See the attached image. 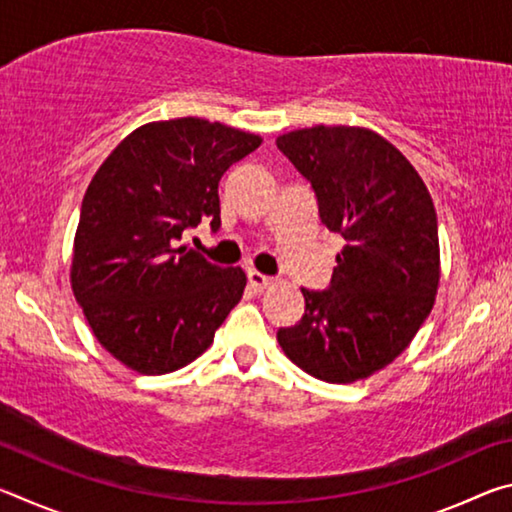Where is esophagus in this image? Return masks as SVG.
<instances>
[{"label":"esophagus","instance_id":"obj_1","mask_svg":"<svg viewBox=\"0 0 512 512\" xmlns=\"http://www.w3.org/2000/svg\"><path fill=\"white\" fill-rule=\"evenodd\" d=\"M248 284L253 289H266L273 284V277L259 273V271H255V268H248Z\"/></svg>","mask_w":512,"mask_h":512}]
</instances>
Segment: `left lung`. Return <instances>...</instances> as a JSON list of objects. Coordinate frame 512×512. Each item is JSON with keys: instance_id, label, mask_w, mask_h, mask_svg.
I'll return each mask as SVG.
<instances>
[{"instance_id": "obj_1", "label": "left lung", "mask_w": 512, "mask_h": 512, "mask_svg": "<svg viewBox=\"0 0 512 512\" xmlns=\"http://www.w3.org/2000/svg\"><path fill=\"white\" fill-rule=\"evenodd\" d=\"M275 144L311 183L320 221L345 239L329 289H302L305 316L277 341L311 377L352 384L400 357L429 316L436 210L413 164L368 128H302Z\"/></svg>"}]
</instances>
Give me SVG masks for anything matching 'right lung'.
Returning a JSON list of instances; mask_svg holds the SVG:
<instances>
[{"label": "right lung", "mask_w": 512, "mask_h": 512, "mask_svg": "<svg viewBox=\"0 0 512 512\" xmlns=\"http://www.w3.org/2000/svg\"><path fill=\"white\" fill-rule=\"evenodd\" d=\"M262 137L219 121H151L117 144L83 196L72 291L97 341L142 375L210 348L244 296L246 273L178 246L201 221L221 228L219 180Z\"/></svg>", "instance_id": "add662e5"}]
</instances>
